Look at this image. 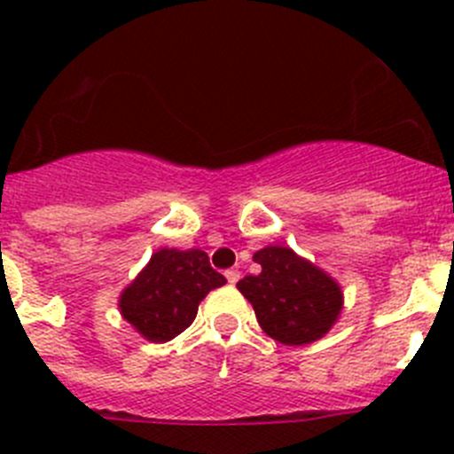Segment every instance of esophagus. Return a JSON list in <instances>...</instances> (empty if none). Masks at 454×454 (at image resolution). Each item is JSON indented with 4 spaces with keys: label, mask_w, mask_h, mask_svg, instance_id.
<instances>
[{
    "label": "esophagus",
    "mask_w": 454,
    "mask_h": 454,
    "mask_svg": "<svg viewBox=\"0 0 454 454\" xmlns=\"http://www.w3.org/2000/svg\"><path fill=\"white\" fill-rule=\"evenodd\" d=\"M224 277H227V282H230V284H236L240 279V270H236V268H230V270L224 272Z\"/></svg>",
    "instance_id": "obj_1"
}]
</instances>
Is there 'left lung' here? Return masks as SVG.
Listing matches in <instances>:
<instances>
[{"mask_svg":"<svg viewBox=\"0 0 454 454\" xmlns=\"http://www.w3.org/2000/svg\"><path fill=\"white\" fill-rule=\"evenodd\" d=\"M252 259L262 272L243 277L236 288L270 339L307 346L334 327L343 311V291L330 272L284 246H266Z\"/></svg>","mask_w":454,"mask_h":454,"instance_id":"1","label":"left lung"}]
</instances>
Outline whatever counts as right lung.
Masks as SVG:
<instances>
[{
    "mask_svg": "<svg viewBox=\"0 0 454 454\" xmlns=\"http://www.w3.org/2000/svg\"><path fill=\"white\" fill-rule=\"evenodd\" d=\"M223 284L227 279L211 268L207 252L161 247L122 288L120 316L143 339L166 343L191 327L207 293Z\"/></svg>",
    "mask_w": 454,
    "mask_h": 454,
    "instance_id": "right-lung-1",
    "label": "right lung"
}]
</instances>
